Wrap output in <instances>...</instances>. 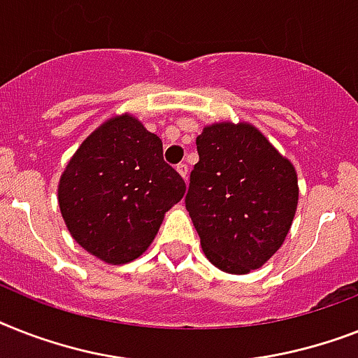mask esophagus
Listing matches in <instances>:
<instances>
[{
  "instance_id": "esophagus-1",
  "label": "esophagus",
  "mask_w": 358,
  "mask_h": 358,
  "mask_svg": "<svg viewBox=\"0 0 358 358\" xmlns=\"http://www.w3.org/2000/svg\"><path fill=\"white\" fill-rule=\"evenodd\" d=\"M176 171H178V173H180V176H182V178H184V180H187V174H189V171H187V165H185V164H178V165H176Z\"/></svg>"
}]
</instances>
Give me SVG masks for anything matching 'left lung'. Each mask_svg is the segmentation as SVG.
Instances as JSON below:
<instances>
[{
  "instance_id": "obj_1",
  "label": "left lung",
  "mask_w": 358,
  "mask_h": 358,
  "mask_svg": "<svg viewBox=\"0 0 358 358\" xmlns=\"http://www.w3.org/2000/svg\"><path fill=\"white\" fill-rule=\"evenodd\" d=\"M185 194L206 257L248 274L281 248L298 206L294 165L248 123L208 124Z\"/></svg>"
}]
</instances>
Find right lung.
I'll return each instance as SVG.
<instances>
[{
	"label": "right lung",
	"instance_id": "right-lung-1",
	"mask_svg": "<svg viewBox=\"0 0 358 358\" xmlns=\"http://www.w3.org/2000/svg\"><path fill=\"white\" fill-rule=\"evenodd\" d=\"M185 182L164 162V145L130 113L90 134L58 184L69 234L108 264L138 259L158 234L165 211L178 204Z\"/></svg>",
	"mask_w": 358,
	"mask_h": 358
}]
</instances>
